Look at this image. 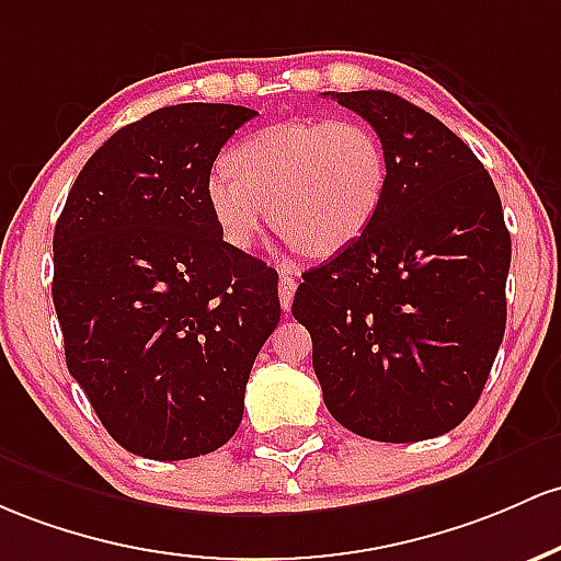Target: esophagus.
<instances>
[{"label": "esophagus", "mask_w": 561, "mask_h": 561, "mask_svg": "<svg viewBox=\"0 0 561 561\" xmlns=\"http://www.w3.org/2000/svg\"><path fill=\"white\" fill-rule=\"evenodd\" d=\"M295 287H298V282H295L293 271L287 266H282V271H279V300H282V309H285V311H290L293 298H295Z\"/></svg>", "instance_id": "esophagus-1"}]
</instances>
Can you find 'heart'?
Returning a JSON list of instances; mask_svg holds the SVG:
<instances>
[{"mask_svg":"<svg viewBox=\"0 0 561 561\" xmlns=\"http://www.w3.org/2000/svg\"><path fill=\"white\" fill-rule=\"evenodd\" d=\"M389 188L383 140L359 119H287L239 140L205 183L224 242L250 250L263 218L311 255H335L373 226Z\"/></svg>","mask_w":561,"mask_h":561,"instance_id":"obj_1","label":"heart"}]
</instances>
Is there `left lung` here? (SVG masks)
I'll use <instances>...</instances> for the list:
<instances>
[{
	"instance_id": "1",
	"label": "left lung",
	"mask_w": 561,
	"mask_h": 561,
	"mask_svg": "<svg viewBox=\"0 0 561 561\" xmlns=\"http://www.w3.org/2000/svg\"><path fill=\"white\" fill-rule=\"evenodd\" d=\"M389 157L373 226L304 274L293 317L341 426L375 442L447 434L506 332L511 233L490 172L450 127L383 90L332 92Z\"/></svg>"
}]
</instances>
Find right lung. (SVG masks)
<instances>
[{
    "mask_svg": "<svg viewBox=\"0 0 561 561\" xmlns=\"http://www.w3.org/2000/svg\"><path fill=\"white\" fill-rule=\"evenodd\" d=\"M255 114L229 103L151 111L92 153L55 224L66 367L140 458L224 447L279 322L276 271L224 242L205 202L213 162Z\"/></svg>",
    "mask_w": 561,
    "mask_h": 561,
    "instance_id": "obj_1",
    "label": "right lung"
}]
</instances>
